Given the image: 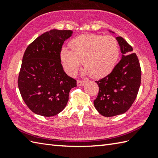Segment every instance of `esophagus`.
Wrapping results in <instances>:
<instances>
[{
  "mask_svg": "<svg viewBox=\"0 0 158 158\" xmlns=\"http://www.w3.org/2000/svg\"><path fill=\"white\" fill-rule=\"evenodd\" d=\"M86 81H84V80H78L77 81V85H79V86H81V85H84Z\"/></svg>",
  "mask_w": 158,
  "mask_h": 158,
  "instance_id": "1",
  "label": "esophagus"
}]
</instances>
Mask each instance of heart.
<instances>
[{
	"mask_svg": "<svg viewBox=\"0 0 158 158\" xmlns=\"http://www.w3.org/2000/svg\"><path fill=\"white\" fill-rule=\"evenodd\" d=\"M70 50L63 48L60 52L61 63L66 73L75 75L81 65L85 73L95 78L110 74L116 65L120 56L118 42L113 36L82 35L69 42Z\"/></svg>",
	"mask_w": 158,
	"mask_h": 158,
	"instance_id": "obj_1",
	"label": "heart"
}]
</instances>
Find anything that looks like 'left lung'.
I'll use <instances>...</instances> for the list:
<instances>
[{
  "instance_id": "obj_1",
  "label": "left lung",
  "mask_w": 158,
  "mask_h": 158,
  "mask_svg": "<svg viewBox=\"0 0 158 158\" xmlns=\"http://www.w3.org/2000/svg\"><path fill=\"white\" fill-rule=\"evenodd\" d=\"M116 40L122 58L110 74L95 81L99 92L93 103L99 113L105 117L126 112L137 98L141 85V69L137 54L122 37Z\"/></svg>"
}]
</instances>
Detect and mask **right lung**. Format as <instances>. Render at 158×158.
I'll list each match as a JSON object with an SVG mask.
<instances>
[{
	"label": "right lung",
	"mask_w": 158,
	"mask_h": 158,
	"mask_svg": "<svg viewBox=\"0 0 158 158\" xmlns=\"http://www.w3.org/2000/svg\"><path fill=\"white\" fill-rule=\"evenodd\" d=\"M73 34L70 30L53 29L31 42L23 54L18 77L21 97L33 113L53 116L62 111L77 80L63 69L62 46Z\"/></svg>",
	"instance_id": "right-lung-1"
}]
</instances>
